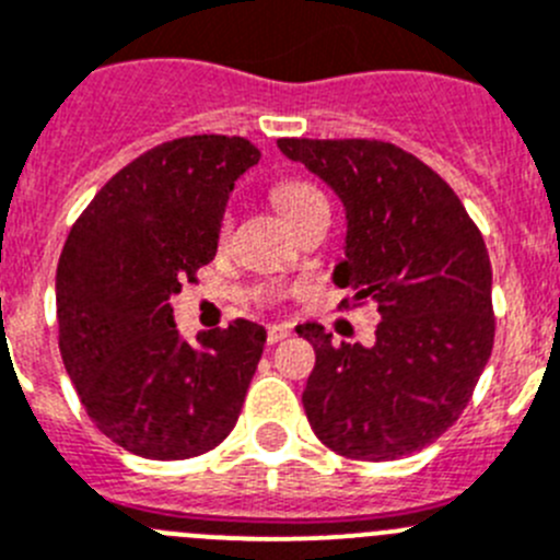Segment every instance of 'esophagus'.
I'll return each instance as SVG.
<instances>
[{"mask_svg":"<svg viewBox=\"0 0 560 560\" xmlns=\"http://www.w3.org/2000/svg\"><path fill=\"white\" fill-rule=\"evenodd\" d=\"M290 337V326H268V345H276V342H281V339H287Z\"/></svg>","mask_w":560,"mask_h":560,"instance_id":"esophagus-1","label":"esophagus"}]
</instances>
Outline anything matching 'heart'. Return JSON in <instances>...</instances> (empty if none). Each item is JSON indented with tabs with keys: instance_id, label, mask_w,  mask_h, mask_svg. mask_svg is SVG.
<instances>
[{
	"instance_id": "obj_1",
	"label": "heart",
	"mask_w": 560,
	"mask_h": 560,
	"mask_svg": "<svg viewBox=\"0 0 560 560\" xmlns=\"http://www.w3.org/2000/svg\"><path fill=\"white\" fill-rule=\"evenodd\" d=\"M270 198H273L276 209H279L281 215L287 218V223H292L298 215H304L312 203H320L323 192L304 179H281V182H276L273 190H270ZM221 232L223 234L229 232V215L223 218Z\"/></svg>"
}]
</instances>
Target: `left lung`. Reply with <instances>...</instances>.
Returning <instances> with one entry per match:
<instances>
[{
  "label": "left lung",
  "instance_id": "1",
  "mask_svg": "<svg viewBox=\"0 0 560 560\" xmlns=\"http://www.w3.org/2000/svg\"><path fill=\"white\" fill-rule=\"evenodd\" d=\"M279 149L320 176L345 207L342 306L375 304V342L315 348L304 409L323 445L345 458L395 462L439 439L467 409L492 357V265L478 226L436 171L384 140L281 138Z\"/></svg>",
  "mask_w": 560,
  "mask_h": 560
}]
</instances>
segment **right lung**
<instances>
[{
    "label": "right lung",
    "mask_w": 560,
    "mask_h": 560,
    "mask_svg": "<svg viewBox=\"0 0 560 560\" xmlns=\"http://www.w3.org/2000/svg\"><path fill=\"white\" fill-rule=\"evenodd\" d=\"M245 138L192 135L121 168L77 218L57 262L60 357L88 417L124 451L182 462L232 433L265 328L234 320L182 339L171 295L215 259Z\"/></svg>",
    "instance_id": "1"
}]
</instances>
